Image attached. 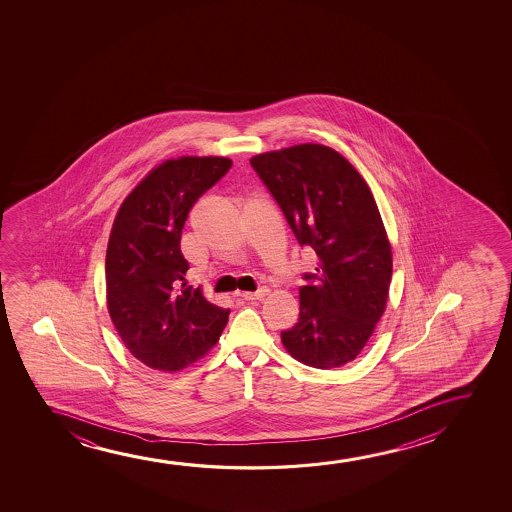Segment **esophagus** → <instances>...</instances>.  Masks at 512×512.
Instances as JSON below:
<instances>
[{
	"label": "esophagus",
	"instance_id": "obj_1",
	"mask_svg": "<svg viewBox=\"0 0 512 512\" xmlns=\"http://www.w3.org/2000/svg\"><path fill=\"white\" fill-rule=\"evenodd\" d=\"M267 294H269L267 288H260L257 292H243V294L239 295H241L245 301H260V299H264Z\"/></svg>",
	"mask_w": 512,
	"mask_h": 512
}]
</instances>
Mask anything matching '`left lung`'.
Instances as JSON below:
<instances>
[{
    "label": "left lung",
    "instance_id": "obj_1",
    "mask_svg": "<svg viewBox=\"0 0 512 512\" xmlns=\"http://www.w3.org/2000/svg\"><path fill=\"white\" fill-rule=\"evenodd\" d=\"M250 162L299 245L316 253V273L304 274L309 283L299 290V322L281 343L309 367L348 364L385 313L392 281V246L371 189L348 159L318 143Z\"/></svg>",
    "mask_w": 512,
    "mask_h": 512
}]
</instances>
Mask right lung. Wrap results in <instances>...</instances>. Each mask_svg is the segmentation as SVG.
Returning <instances> with one entry per match:
<instances>
[{"instance_id": "1", "label": "right lung", "mask_w": 512, "mask_h": 512, "mask_svg": "<svg viewBox=\"0 0 512 512\" xmlns=\"http://www.w3.org/2000/svg\"><path fill=\"white\" fill-rule=\"evenodd\" d=\"M227 157L183 155L155 166L120 204L106 248V304L141 364L180 371L217 344L229 309L185 287L180 239L189 211L231 169Z\"/></svg>"}]
</instances>
